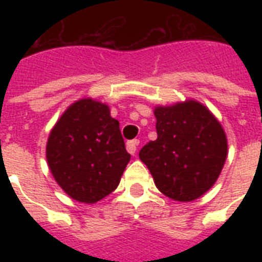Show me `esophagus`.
<instances>
[{"label": "esophagus", "mask_w": 262, "mask_h": 262, "mask_svg": "<svg viewBox=\"0 0 262 262\" xmlns=\"http://www.w3.org/2000/svg\"><path fill=\"white\" fill-rule=\"evenodd\" d=\"M140 141L139 140H130V141H127L126 143V149L127 152L130 154V155H135L136 151H137V147H139Z\"/></svg>", "instance_id": "34e87169"}]
</instances>
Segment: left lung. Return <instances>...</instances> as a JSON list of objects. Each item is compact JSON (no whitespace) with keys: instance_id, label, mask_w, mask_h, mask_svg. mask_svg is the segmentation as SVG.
<instances>
[{"instance_id":"8db88e82","label":"left lung","mask_w":262,"mask_h":262,"mask_svg":"<svg viewBox=\"0 0 262 262\" xmlns=\"http://www.w3.org/2000/svg\"><path fill=\"white\" fill-rule=\"evenodd\" d=\"M158 139L140 151L141 162L164 195L194 201L219 178L227 159V136L208 107L194 99L156 106Z\"/></svg>"}]
</instances>
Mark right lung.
Here are the masks:
<instances>
[{
    "mask_svg": "<svg viewBox=\"0 0 262 262\" xmlns=\"http://www.w3.org/2000/svg\"><path fill=\"white\" fill-rule=\"evenodd\" d=\"M46 159L55 182L71 199L95 204L117 189L130 155L108 106L83 98L51 129Z\"/></svg>",
    "mask_w": 262,
    "mask_h": 262,
    "instance_id": "obj_1",
    "label": "right lung"
}]
</instances>
